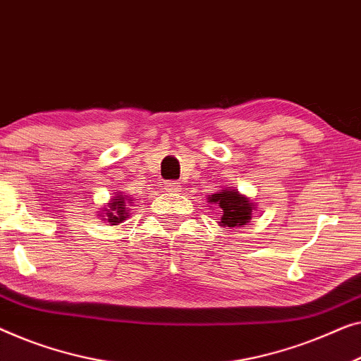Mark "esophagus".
I'll return each mask as SVG.
<instances>
[{
  "instance_id": "esophagus-1",
  "label": "esophagus",
  "mask_w": 361,
  "mask_h": 361,
  "mask_svg": "<svg viewBox=\"0 0 361 361\" xmlns=\"http://www.w3.org/2000/svg\"><path fill=\"white\" fill-rule=\"evenodd\" d=\"M166 190H168V192H172V193L179 192V190H180V182H177V180H169V182H168V185H166Z\"/></svg>"
}]
</instances>
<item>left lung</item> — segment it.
Returning <instances> with one entry per match:
<instances>
[{"mask_svg": "<svg viewBox=\"0 0 361 361\" xmlns=\"http://www.w3.org/2000/svg\"><path fill=\"white\" fill-rule=\"evenodd\" d=\"M208 200L221 208V221L219 224L228 228L243 226V224L249 223L250 215H252V205L247 198L239 195L236 190L226 189L218 193H213L208 197Z\"/></svg>", "mask_w": 361, "mask_h": 361, "instance_id": "left-lung-1", "label": "left lung"}]
</instances>
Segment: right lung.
Returning a JSON list of instances; mask_svg holds the SVG:
<instances>
[{"label": "right lung", "instance_id": "add662e5", "mask_svg": "<svg viewBox=\"0 0 361 361\" xmlns=\"http://www.w3.org/2000/svg\"><path fill=\"white\" fill-rule=\"evenodd\" d=\"M125 202H127V197L123 195H117L116 198H112V203H109V210H106V219L109 223L118 224L128 216L127 203Z\"/></svg>", "mask_w": 361, "mask_h": 361}]
</instances>
